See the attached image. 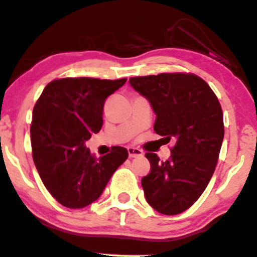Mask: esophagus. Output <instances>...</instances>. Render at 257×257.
<instances>
[{
	"label": "esophagus",
	"mask_w": 257,
	"mask_h": 257,
	"mask_svg": "<svg viewBox=\"0 0 257 257\" xmlns=\"http://www.w3.org/2000/svg\"><path fill=\"white\" fill-rule=\"evenodd\" d=\"M128 155L129 157H139L143 156V151L137 148H128Z\"/></svg>",
	"instance_id": "34e87169"
}]
</instances>
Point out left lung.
Returning <instances> with one entry per match:
<instances>
[{
  "mask_svg": "<svg viewBox=\"0 0 257 257\" xmlns=\"http://www.w3.org/2000/svg\"><path fill=\"white\" fill-rule=\"evenodd\" d=\"M129 83L151 103L156 134L176 139L167 161L145 155L151 165L142 179L146 201L163 215H178L201 196L215 172L224 137L221 105L206 81L191 73L135 77Z\"/></svg>",
  "mask_w": 257,
  "mask_h": 257,
  "instance_id": "left-lung-1",
  "label": "left lung"
}]
</instances>
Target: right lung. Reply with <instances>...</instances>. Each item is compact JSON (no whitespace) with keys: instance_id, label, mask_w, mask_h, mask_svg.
Instances as JSON below:
<instances>
[{"instance_id":"obj_1","label":"right lung","mask_w":257,"mask_h":257,"mask_svg":"<svg viewBox=\"0 0 257 257\" xmlns=\"http://www.w3.org/2000/svg\"><path fill=\"white\" fill-rule=\"evenodd\" d=\"M126 79H55L33 109V160L50 194L63 206L83 208L97 200L115 170L128 159L126 149L113 146L96 159L85 142L102 126L106 98Z\"/></svg>"}]
</instances>
